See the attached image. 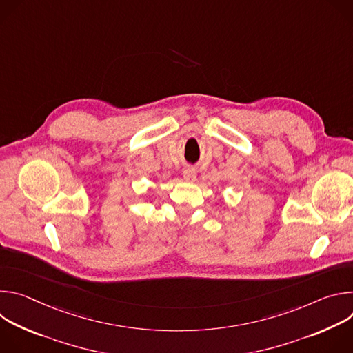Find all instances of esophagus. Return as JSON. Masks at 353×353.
I'll list each match as a JSON object with an SVG mask.
<instances>
[{"instance_id":"esophagus-1","label":"esophagus","mask_w":353,"mask_h":353,"mask_svg":"<svg viewBox=\"0 0 353 353\" xmlns=\"http://www.w3.org/2000/svg\"><path fill=\"white\" fill-rule=\"evenodd\" d=\"M195 174H196L195 169H192V168H187L183 172V176H184L185 181H194L195 180Z\"/></svg>"}]
</instances>
